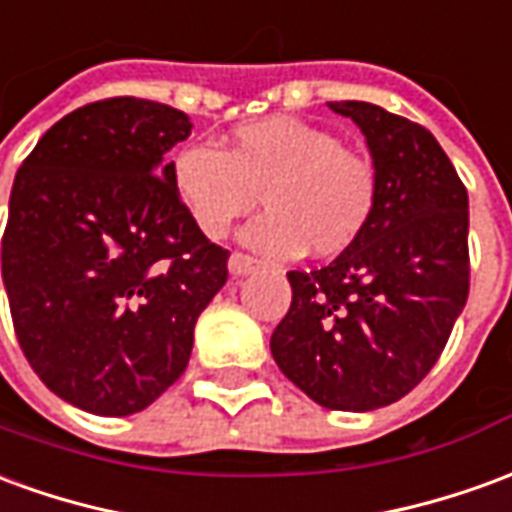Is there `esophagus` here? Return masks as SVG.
I'll list each match as a JSON object with an SVG mask.
<instances>
[{"mask_svg":"<svg viewBox=\"0 0 512 512\" xmlns=\"http://www.w3.org/2000/svg\"><path fill=\"white\" fill-rule=\"evenodd\" d=\"M259 264L253 262L250 256H242V253H231V259H228V270H231V275H248L253 273Z\"/></svg>","mask_w":512,"mask_h":512,"instance_id":"esophagus-1","label":"esophagus"}]
</instances>
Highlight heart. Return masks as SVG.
<instances>
[{
    "label": "heart",
    "mask_w": 512,
    "mask_h": 512,
    "mask_svg": "<svg viewBox=\"0 0 512 512\" xmlns=\"http://www.w3.org/2000/svg\"><path fill=\"white\" fill-rule=\"evenodd\" d=\"M170 179L209 239L226 237L262 192L267 215L242 231V242L270 259H297L306 250L317 259L339 256L361 239L378 204V173L364 154L286 115L242 123L220 151L184 148Z\"/></svg>",
    "instance_id": "heart-1"
}]
</instances>
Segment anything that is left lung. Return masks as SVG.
Returning a JSON list of instances; mask_svg holds the SVG:
<instances>
[{
  "mask_svg": "<svg viewBox=\"0 0 512 512\" xmlns=\"http://www.w3.org/2000/svg\"><path fill=\"white\" fill-rule=\"evenodd\" d=\"M361 129L378 204L328 267L286 273L292 306L270 350L331 411H375L433 369L469 297V195L438 140L369 101H328Z\"/></svg>",
  "mask_w": 512,
  "mask_h": 512,
  "instance_id": "8db88e82",
  "label": "left lung"
}]
</instances>
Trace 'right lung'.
<instances>
[{"label": "right lung", "mask_w": 512, "mask_h": 512, "mask_svg": "<svg viewBox=\"0 0 512 512\" xmlns=\"http://www.w3.org/2000/svg\"><path fill=\"white\" fill-rule=\"evenodd\" d=\"M190 118L107 99L54 123L18 168L2 278L21 350L76 408L129 416L187 369L192 331L228 278L195 228L165 154Z\"/></svg>", "instance_id": "obj_1"}]
</instances>
